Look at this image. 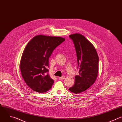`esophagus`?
Listing matches in <instances>:
<instances>
[{
  "label": "esophagus",
  "instance_id": "esophagus-1",
  "mask_svg": "<svg viewBox=\"0 0 122 122\" xmlns=\"http://www.w3.org/2000/svg\"><path fill=\"white\" fill-rule=\"evenodd\" d=\"M59 79H60V80H63V79H65V76L60 77H59Z\"/></svg>",
  "mask_w": 122,
  "mask_h": 122
}]
</instances>
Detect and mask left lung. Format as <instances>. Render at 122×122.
<instances>
[{
	"mask_svg": "<svg viewBox=\"0 0 122 122\" xmlns=\"http://www.w3.org/2000/svg\"><path fill=\"white\" fill-rule=\"evenodd\" d=\"M69 37L75 46L79 75L75 76V84L69 90L79 94L95 82L98 75L99 57L94 46L82 35L76 33Z\"/></svg>",
	"mask_w": 122,
	"mask_h": 122,
	"instance_id": "left-lung-1",
	"label": "left lung"
}]
</instances>
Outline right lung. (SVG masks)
<instances>
[{
    "instance_id": "1",
    "label": "right lung",
    "mask_w": 122,
    "mask_h": 122,
    "mask_svg": "<svg viewBox=\"0 0 122 122\" xmlns=\"http://www.w3.org/2000/svg\"><path fill=\"white\" fill-rule=\"evenodd\" d=\"M65 40L61 37L38 35L24 48L20 71L26 85L34 91L44 93L52 87L54 80L48 74V60L55 48Z\"/></svg>"
}]
</instances>
